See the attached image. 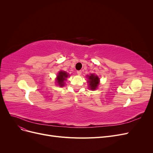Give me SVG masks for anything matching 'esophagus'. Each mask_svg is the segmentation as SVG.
I'll return each mask as SVG.
<instances>
[{"label":"esophagus","mask_w":153,"mask_h":153,"mask_svg":"<svg viewBox=\"0 0 153 153\" xmlns=\"http://www.w3.org/2000/svg\"><path fill=\"white\" fill-rule=\"evenodd\" d=\"M76 73H77V74H78V75H80L81 74H82V71H77Z\"/></svg>","instance_id":"esophagus-1"}]
</instances>
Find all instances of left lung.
<instances>
[{
    "label": "left lung",
    "instance_id": "1",
    "mask_svg": "<svg viewBox=\"0 0 153 153\" xmlns=\"http://www.w3.org/2000/svg\"><path fill=\"white\" fill-rule=\"evenodd\" d=\"M88 78V84L90 89L92 91L96 90L98 88L100 84V78L99 77L96 75L95 74H91L90 75H87Z\"/></svg>",
    "mask_w": 153,
    "mask_h": 153
}]
</instances>
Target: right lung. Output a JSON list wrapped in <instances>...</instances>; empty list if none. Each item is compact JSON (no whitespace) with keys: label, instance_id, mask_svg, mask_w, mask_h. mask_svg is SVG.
Masks as SVG:
<instances>
[{"label":"right lung","instance_id":"1","mask_svg":"<svg viewBox=\"0 0 153 153\" xmlns=\"http://www.w3.org/2000/svg\"><path fill=\"white\" fill-rule=\"evenodd\" d=\"M69 76V74L64 71H60L58 73L56 78V82L57 83L58 85L60 87H62L65 84V82L67 78Z\"/></svg>","mask_w":153,"mask_h":153}]
</instances>
